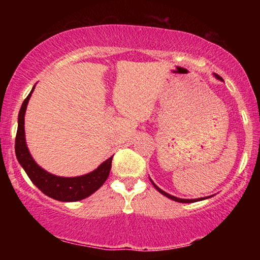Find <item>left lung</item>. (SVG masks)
<instances>
[{
	"label": "left lung",
	"instance_id": "1",
	"mask_svg": "<svg viewBox=\"0 0 260 260\" xmlns=\"http://www.w3.org/2000/svg\"><path fill=\"white\" fill-rule=\"evenodd\" d=\"M217 78L218 79H220V80H222L221 79V77H219V76H217ZM151 180V179H150ZM151 182H152V180H151ZM152 184L153 186H155V188L157 189L158 191H159L160 193H162V195L164 196H166V197H169V199H171V200H173V201H175V202H180V203H193V202H199V201H203V200H205V199H208V197H202V199H196V200H182V199H179V197H175V196H172V195H170V193H167V192H165L164 190H161L160 188H158L155 183L152 182ZM210 197V196H209Z\"/></svg>",
	"mask_w": 260,
	"mask_h": 260
}]
</instances>
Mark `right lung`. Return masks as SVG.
I'll return each mask as SVG.
<instances>
[{
	"instance_id": "right-lung-1",
	"label": "right lung",
	"mask_w": 260,
	"mask_h": 260,
	"mask_svg": "<svg viewBox=\"0 0 260 260\" xmlns=\"http://www.w3.org/2000/svg\"><path fill=\"white\" fill-rule=\"evenodd\" d=\"M33 90L34 87L27 98L25 99L18 114V128H17L15 143L17 159H18L19 164L23 166L30 181L40 189L45 195L60 202H77L86 199L107 181L110 170H111L113 156L103 161L91 173L76 178L56 177V175L48 173L47 171L41 169L30 156L25 141V111Z\"/></svg>"
}]
</instances>
